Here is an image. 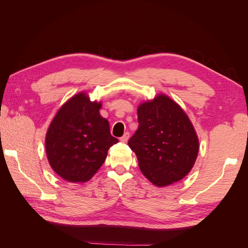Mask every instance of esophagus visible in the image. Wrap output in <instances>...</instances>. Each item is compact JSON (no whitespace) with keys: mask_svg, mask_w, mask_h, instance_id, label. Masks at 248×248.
Instances as JSON below:
<instances>
[{"mask_svg":"<svg viewBox=\"0 0 248 248\" xmlns=\"http://www.w3.org/2000/svg\"><path fill=\"white\" fill-rule=\"evenodd\" d=\"M128 139H129V132H125L124 136L120 139V140H121L122 142H126L127 140H128Z\"/></svg>","mask_w":248,"mask_h":248,"instance_id":"esophagus-1","label":"esophagus"}]
</instances>
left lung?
Instances as JSON below:
<instances>
[{"instance_id": "obj_1", "label": "left lung", "mask_w": 248, "mask_h": 248, "mask_svg": "<svg viewBox=\"0 0 248 248\" xmlns=\"http://www.w3.org/2000/svg\"><path fill=\"white\" fill-rule=\"evenodd\" d=\"M139 128L128 141L150 182L164 187L182 180L194 166L199 138L188 116L166 94L141 102Z\"/></svg>"}]
</instances>
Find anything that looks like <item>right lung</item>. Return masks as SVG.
I'll return each mask as SVG.
<instances>
[{"mask_svg":"<svg viewBox=\"0 0 248 248\" xmlns=\"http://www.w3.org/2000/svg\"><path fill=\"white\" fill-rule=\"evenodd\" d=\"M101 102L79 92L59 108L46 136L50 168L71 183H85L101 168L108 149L118 142L107 119L100 116Z\"/></svg>","mask_w":248,"mask_h":248,"instance_id":"obj_1","label":"right lung"}]
</instances>
